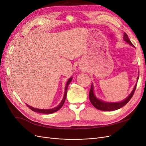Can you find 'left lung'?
Masks as SVG:
<instances>
[{"mask_svg": "<svg viewBox=\"0 0 146 146\" xmlns=\"http://www.w3.org/2000/svg\"><path fill=\"white\" fill-rule=\"evenodd\" d=\"M123 39H124V41L126 42L129 44L130 45L133 46V44L131 43L129 37H128V35L125 33H123ZM138 78H139V77H138ZM136 88V85L135 86L134 89L131 92V94L128 96L124 100L120 102H103L98 99L95 96L94 94L93 85L92 84L90 91V94H89L90 100L91 102V103L92 104V105H93L94 107L97 109L102 110V111H114V110H116L122 108V107H123V106L125 105L128 102H129V100L131 99L132 96H133L134 94Z\"/></svg>", "mask_w": 146, "mask_h": 146, "instance_id": "obj_1", "label": "left lung"}]
</instances>
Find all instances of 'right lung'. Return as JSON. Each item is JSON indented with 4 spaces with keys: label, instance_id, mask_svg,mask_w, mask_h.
I'll return each mask as SVG.
<instances>
[{
    "label": "right lung",
    "instance_id": "1",
    "mask_svg": "<svg viewBox=\"0 0 146 146\" xmlns=\"http://www.w3.org/2000/svg\"><path fill=\"white\" fill-rule=\"evenodd\" d=\"M72 78L70 77L69 80H68L67 83H66V86H65V91H64V97H63V99L62 100V101H61V102L59 104V105L57 106V107L54 108H52V109H48V110H43V109H38V108H33V107H30V106L28 105L27 104H26V105H27V107L32 110V111H35V112H37V113H44V114H51V113H55L56 111H58V110H59L61 107H62V106L63 105L64 102H65V100H66V95H67V91H68V85H69V83L71 82L72 81Z\"/></svg>",
    "mask_w": 146,
    "mask_h": 146
}]
</instances>
